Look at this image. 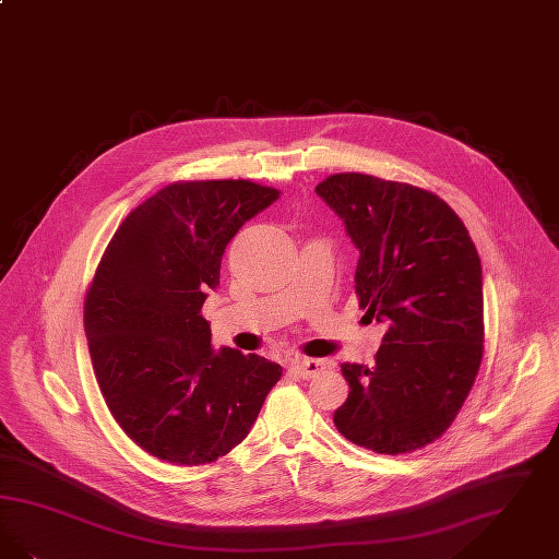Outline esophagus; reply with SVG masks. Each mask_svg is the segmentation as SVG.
Returning a JSON list of instances; mask_svg holds the SVG:
<instances>
[{"mask_svg":"<svg viewBox=\"0 0 559 559\" xmlns=\"http://www.w3.org/2000/svg\"><path fill=\"white\" fill-rule=\"evenodd\" d=\"M290 366H293V372L299 374L301 379H312L326 368V361L324 359L297 358Z\"/></svg>","mask_w":559,"mask_h":559,"instance_id":"obj_1","label":"esophagus"}]
</instances>
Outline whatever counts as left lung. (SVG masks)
Segmentation results:
<instances>
[{"label": "left lung", "mask_w": 559, "mask_h": 559, "mask_svg": "<svg viewBox=\"0 0 559 559\" xmlns=\"http://www.w3.org/2000/svg\"><path fill=\"white\" fill-rule=\"evenodd\" d=\"M316 193L359 251V308L386 326L372 366H341L349 395L335 426L377 453L416 451L455 420L480 368L478 251L460 216L420 187L341 173Z\"/></svg>", "instance_id": "obj_1"}]
</instances>
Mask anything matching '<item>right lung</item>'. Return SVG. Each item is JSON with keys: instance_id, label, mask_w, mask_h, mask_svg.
<instances>
[{"instance_id": "right-lung-1", "label": "right lung", "mask_w": 559, "mask_h": 559, "mask_svg": "<svg viewBox=\"0 0 559 559\" xmlns=\"http://www.w3.org/2000/svg\"><path fill=\"white\" fill-rule=\"evenodd\" d=\"M281 191L249 180L175 182L114 233L85 299V333L114 420L157 460L200 466L239 445L283 368L212 347L201 316L223 253Z\"/></svg>"}]
</instances>
